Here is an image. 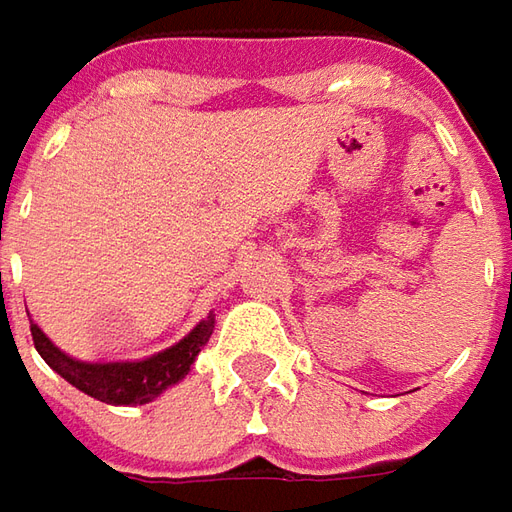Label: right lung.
Segmentation results:
<instances>
[{"instance_id": "add662e5", "label": "right lung", "mask_w": 512, "mask_h": 512, "mask_svg": "<svg viewBox=\"0 0 512 512\" xmlns=\"http://www.w3.org/2000/svg\"><path fill=\"white\" fill-rule=\"evenodd\" d=\"M215 331V317L209 314L198 326L186 334L181 343H175L167 351H158L147 360L138 362H81L67 357L62 348L50 343L42 328L30 323L33 345L42 354V360L64 377L73 388L84 391L87 397L107 402V405H147L155 397H161L167 388L189 374L195 357L209 343Z\"/></svg>"}]
</instances>
